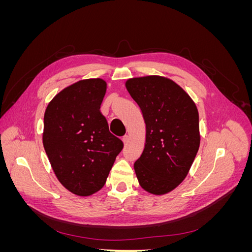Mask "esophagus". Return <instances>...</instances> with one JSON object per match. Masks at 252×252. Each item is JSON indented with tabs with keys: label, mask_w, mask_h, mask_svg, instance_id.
Returning <instances> with one entry per match:
<instances>
[{
	"label": "esophagus",
	"mask_w": 252,
	"mask_h": 252,
	"mask_svg": "<svg viewBox=\"0 0 252 252\" xmlns=\"http://www.w3.org/2000/svg\"><path fill=\"white\" fill-rule=\"evenodd\" d=\"M123 143H124V145H127V143H128V141H129V136L128 135H125V136H123Z\"/></svg>",
	"instance_id": "1"
}]
</instances>
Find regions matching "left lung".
<instances>
[{
  "mask_svg": "<svg viewBox=\"0 0 252 252\" xmlns=\"http://www.w3.org/2000/svg\"><path fill=\"white\" fill-rule=\"evenodd\" d=\"M125 85L146 124L136 178L149 193H168L184 181L199 150L197 108L177 83L159 75L129 79Z\"/></svg>",
  "mask_w": 252,
  "mask_h": 252,
  "instance_id": "obj_1",
  "label": "left lung"
}]
</instances>
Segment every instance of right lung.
<instances>
[{
    "mask_svg": "<svg viewBox=\"0 0 252 252\" xmlns=\"http://www.w3.org/2000/svg\"><path fill=\"white\" fill-rule=\"evenodd\" d=\"M107 84L82 80L64 88L44 114L43 145L58 180L70 192L98 191L124 144L110 131L101 113Z\"/></svg>",
    "mask_w": 252,
    "mask_h": 252,
    "instance_id": "1",
    "label": "right lung"
}]
</instances>
